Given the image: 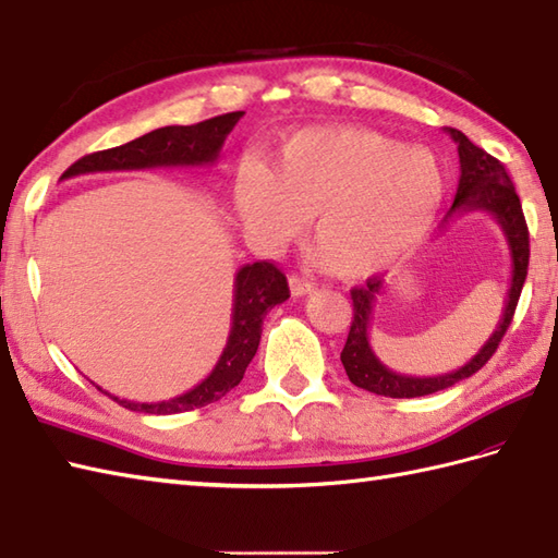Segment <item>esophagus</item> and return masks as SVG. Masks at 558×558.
<instances>
[{
	"mask_svg": "<svg viewBox=\"0 0 558 558\" xmlns=\"http://www.w3.org/2000/svg\"><path fill=\"white\" fill-rule=\"evenodd\" d=\"M290 290H292L294 298H306V294L314 292V282L304 280V278H300V276H292V278H290Z\"/></svg>",
	"mask_w": 558,
	"mask_h": 558,
	"instance_id": "1",
	"label": "esophagus"
}]
</instances>
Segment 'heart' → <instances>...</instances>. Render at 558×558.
<instances>
[{"instance_id":"b5f03b06","label":"heart","mask_w":558,"mask_h":558,"mask_svg":"<svg viewBox=\"0 0 558 558\" xmlns=\"http://www.w3.org/2000/svg\"><path fill=\"white\" fill-rule=\"evenodd\" d=\"M429 150L372 129L314 126L290 136L266 170L242 168L234 210L246 234L280 246L312 218V242L340 278H364L417 246L444 204Z\"/></svg>"}]
</instances>
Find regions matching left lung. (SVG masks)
<instances>
[{
  "instance_id": "8db88e82",
  "label": "left lung",
  "mask_w": 558,
  "mask_h": 558,
  "mask_svg": "<svg viewBox=\"0 0 558 558\" xmlns=\"http://www.w3.org/2000/svg\"><path fill=\"white\" fill-rule=\"evenodd\" d=\"M450 138L458 144V158H460V180H458V194L453 198V206L446 213L444 228L450 218L465 216V213H489V216L501 225V232L508 242V252H511V286L506 292L504 314L499 318V326L494 328L489 340L484 342L480 352L472 357L465 366L438 376H405L390 372L388 366L376 357L369 342L372 318H374V304L376 298L384 290L381 278H369L366 286L354 288L352 294V326L348 333L345 348L340 352L342 366H345L348 378L357 386L369 390L376 396L386 398H420L436 393L453 386L462 378L480 372L484 364L492 360V354L499 348V342L511 326L515 306L523 292L525 278H527V264H530V236L527 225L523 216V206L515 194V186L508 177L504 165L492 158L487 150L477 148L472 141L458 132V129H446Z\"/></svg>"
}]
</instances>
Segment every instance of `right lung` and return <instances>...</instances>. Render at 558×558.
<instances>
[{
    "mask_svg": "<svg viewBox=\"0 0 558 558\" xmlns=\"http://www.w3.org/2000/svg\"><path fill=\"white\" fill-rule=\"evenodd\" d=\"M244 112H228L213 120L192 126H162L141 138L129 141L124 146L90 153L76 160L62 174V180L93 172H124V170H150V168H206L216 165L225 138L242 120ZM290 298L288 278L270 260L246 264L234 276L232 294V324L228 345L213 372L186 393L160 400V402H134L114 398L122 408L146 414H177L210 405L242 381L248 362L254 360L260 342V326L272 306Z\"/></svg>",
    "mask_w": 558,
    "mask_h": 558,
    "instance_id": "right-lung-1",
    "label": "right lung"
}]
</instances>
